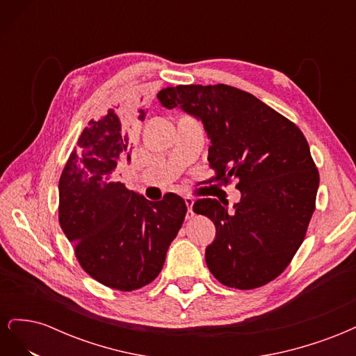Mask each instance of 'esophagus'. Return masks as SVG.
Instances as JSON below:
<instances>
[{
	"instance_id": "34e87169",
	"label": "esophagus",
	"mask_w": 356,
	"mask_h": 356,
	"mask_svg": "<svg viewBox=\"0 0 356 356\" xmlns=\"http://www.w3.org/2000/svg\"><path fill=\"white\" fill-rule=\"evenodd\" d=\"M184 200H186V204H187V208H188V211H187V218L190 220V218L195 217V212H193V204H195V199L190 197V196H186Z\"/></svg>"
}]
</instances>
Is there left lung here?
I'll list each match as a JSON object with an SVG mask.
<instances>
[{
  "label": "left lung",
  "mask_w": 356,
  "mask_h": 356,
  "mask_svg": "<svg viewBox=\"0 0 356 356\" xmlns=\"http://www.w3.org/2000/svg\"><path fill=\"white\" fill-rule=\"evenodd\" d=\"M166 108L181 106L200 118L211 138L213 181L238 178L242 200L229 211L217 199H199L196 213L215 224L217 238L204 258L230 288L272 282L303 243L316 207L319 172L296 123L254 95L227 84H179L161 89Z\"/></svg>",
  "instance_id": "8db88e82"
}]
</instances>
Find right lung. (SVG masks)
<instances>
[{
    "instance_id": "right-lung-1",
    "label": "right lung",
    "mask_w": 356,
    "mask_h": 356,
    "mask_svg": "<svg viewBox=\"0 0 356 356\" xmlns=\"http://www.w3.org/2000/svg\"><path fill=\"white\" fill-rule=\"evenodd\" d=\"M126 124V114L110 108L83 129L59 178L58 211L83 270L108 288L135 291L159 276L187 207L174 193L149 202L117 181L131 157Z\"/></svg>"
}]
</instances>
